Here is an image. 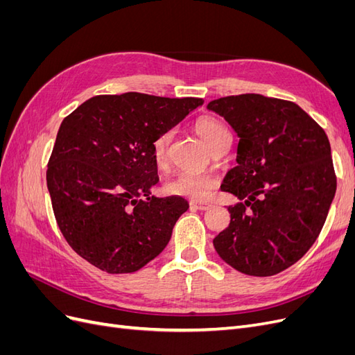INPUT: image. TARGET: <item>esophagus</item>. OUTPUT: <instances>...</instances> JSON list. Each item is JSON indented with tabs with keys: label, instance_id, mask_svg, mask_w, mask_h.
Returning <instances> with one entry per match:
<instances>
[{
	"label": "esophagus",
	"instance_id": "esophagus-1",
	"mask_svg": "<svg viewBox=\"0 0 355 355\" xmlns=\"http://www.w3.org/2000/svg\"><path fill=\"white\" fill-rule=\"evenodd\" d=\"M191 206L197 210H209L211 207V204L206 201H192Z\"/></svg>",
	"mask_w": 355,
	"mask_h": 355
}]
</instances>
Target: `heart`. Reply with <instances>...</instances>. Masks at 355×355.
<instances>
[{
    "label": "heart",
    "instance_id": "b5f03b06",
    "mask_svg": "<svg viewBox=\"0 0 355 355\" xmlns=\"http://www.w3.org/2000/svg\"><path fill=\"white\" fill-rule=\"evenodd\" d=\"M196 130L200 137L209 146L213 148L231 141L228 128L218 118L202 116L196 123ZM170 132L159 135L153 144V154L157 166H164L167 161V149L170 144ZM218 185V180L211 173H196V171H179L166 182V191L173 196H184L192 200H204L209 192Z\"/></svg>",
    "mask_w": 355,
    "mask_h": 355
}]
</instances>
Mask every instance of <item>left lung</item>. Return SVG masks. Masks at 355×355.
Segmentation results:
<instances>
[{"label": "left lung", "instance_id": "left-lung-1", "mask_svg": "<svg viewBox=\"0 0 355 355\" xmlns=\"http://www.w3.org/2000/svg\"><path fill=\"white\" fill-rule=\"evenodd\" d=\"M240 137L237 166L222 191L241 202L213 245L222 259L247 275L287 270L313 245L336 192L329 139L290 101L247 93L207 105Z\"/></svg>", "mask_w": 355, "mask_h": 355}]
</instances>
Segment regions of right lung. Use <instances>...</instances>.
<instances>
[{
	"label": "right lung",
	"instance_id": "1",
	"mask_svg": "<svg viewBox=\"0 0 355 355\" xmlns=\"http://www.w3.org/2000/svg\"><path fill=\"white\" fill-rule=\"evenodd\" d=\"M198 98L101 94L62 121L47 164V188L63 237L83 259L110 274L141 270L167 245L182 197H151L158 182L155 139Z\"/></svg>",
	"mask_w": 355,
	"mask_h": 355
}]
</instances>
